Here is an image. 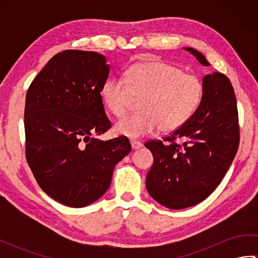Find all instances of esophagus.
Returning a JSON list of instances; mask_svg holds the SVG:
<instances>
[{
  "label": "esophagus",
  "instance_id": "esophagus-1",
  "mask_svg": "<svg viewBox=\"0 0 258 258\" xmlns=\"http://www.w3.org/2000/svg\"><path fill=\"white\" fill-rule=\"evenodd\" d=\"M131 146H132V150L136 151V150H140L142 147V143L139 141H131Z\"/></svg>",
  "mask_w": 258,
  "mask_h": 258
}]
</instances>
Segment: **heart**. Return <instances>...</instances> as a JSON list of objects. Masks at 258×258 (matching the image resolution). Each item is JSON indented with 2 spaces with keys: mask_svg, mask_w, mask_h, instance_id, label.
I'll return each instance as SVG.
<instances>
[{
  "mask_svg": "<svg viewBox=\"0 0 258 258\" xmlns=\"http://www.w3.org/2000/svg\"><path fill=\"white\" fill-rule=\"evenodd\" d=\"M204 87L195 75L164 62L136 64L126 79H109L102 87V97L113 115L122 117L135 100H142V113L124 117L114 126L115 134L141 139L182 127L200 107Z\"/></svg>",
  "mask_w": 258,
  "mask_h": 258,
  "instance_id": "1",
  "label": "heart"
}]
</instances>
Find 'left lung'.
<instances>
[{
  "mask_svg": "<svg viewBox=\"0 0 258 258\" xmlns=\"http://www.w3.org/2000/svg\"><path fill=\"white\" fill-rule=\"evenodd\" d=\"M202 65L205 56L184 47ZM204 94L200 107L187 123L164 141L146 143L154 162L147 173L146 188L161 205L183 210L210 196L225 176L239 143L236 96L231 82L215 72L203 78ZM178 139L182 144L174 142Z\"/></svg>",
  "mask_w": 258,
  "mask_h": 258,
  "instance_id": "1",
  "label": "left lung"
}]
</instances>
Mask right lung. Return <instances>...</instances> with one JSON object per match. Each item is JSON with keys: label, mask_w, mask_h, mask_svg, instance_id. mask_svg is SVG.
Returning <instances> with one entry per match:
<instances>
[{"label": "right lung", "mask_w": 258, "mask_h": 258, "mask_svg": "<svg viewBox=\"0 0 258 258\" xmlns=\"http://www.w3.org/2000/svg\"><path fill=\"white\" fill-rule=\"evenodd\" d=\"M106 57L69 50L53 56L26 93V160L53 200L84 207L105 194L116 164L131 151L127 139L101 141L111 127L102 102Z\"/></svg>", "instance_id": "1"}]
</instances>
